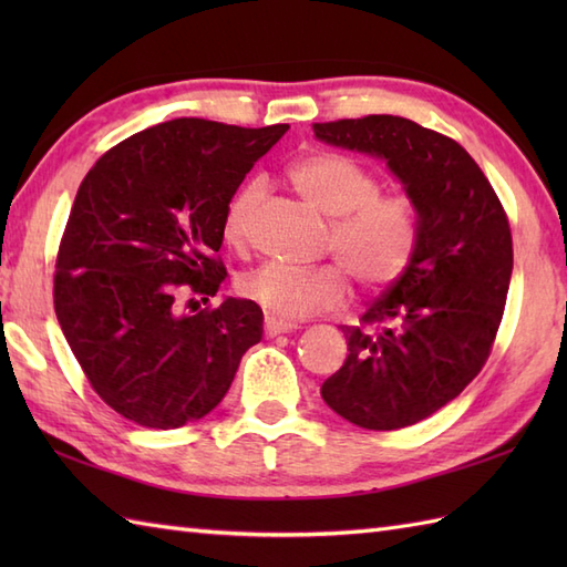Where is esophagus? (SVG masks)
<instances>
[{
  "instance_id": "1",
  "label": "esophagus",
  "mask_w": 567,
  "mask_h": 567,
  "mask_svg": "<svg viewBox=\"0 0 567 567\" xmlns=\"http://www.w3.org/2000/svg\"><path fill=\"white\" fill-rule=\"evenodd\" d=\"M265 336H280V333H290L297 329L295 321H285V319H277V317H265Z\"/></svg>"
}]
</instances>
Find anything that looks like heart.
I'll return each mask as SVG.
<instances>
[{
    "mask_svg": "<svg viewBox=\"0 0 567 567\" xmlns=\"http://www.w3.org/2000/svg\"><path fill=\"white\" fill-rule=\"evenodd\" d=\"M287 175L299 195L331 219L327 250L342 265L262 262L238 280L240 297L270 317L295 321L341 307L348 297L346 272L363 292L388 290L402 280L419 244L416 202L406 192H380L370 167L336 151L302 155ZM260 195L262 187L250 183L228 202L224 236L231 246L248 240Z\"/></svg>",
    "mask_w": 567,
    "mask_h": 567,
    "instance_id": "heart-1",
    "label": "heart"
}]
</instances>
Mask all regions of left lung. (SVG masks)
<instances>
[{"label":"left lung","instance_id":"8db88e82","mask_svg":"<svg viewBox=\"0 0 567 567\" xmlns=\"http://www.w3.org/2000/svg\"><path fill=\"white\" fill-rule=\"evenodd\" d=\"M311 128L388 161L419 212L412 265L358 327H341L348 358L321 396L360 429L419 424L477 378L495 346L514 265L507 212L473 155L439 131L390 114Z\"/></svg>","mask_w":567,"mask_h":567}]
</instances>
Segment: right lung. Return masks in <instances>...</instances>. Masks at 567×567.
I'll list each match as a JSON object with an SVG mask.
<instances>
[{"instance_id": "right-lung-1", "label": "right lung", "mask_w": 567, "mask_h": 567, "mask_svg": "<svg viewBox=\"0 0 567 567\" xmlns=\"http://www.w3.org/2000/svg\"><path fill=\"white\" fill-rule=\"evenodd\" d=\"M287 128L173 118L116 143L84 175L58 246L53 305L92 390L128 421L165 431L207 416L260 341L250 299L192 317L179 299L219 292L228 202Z\"/></svg>"}]
</instances>
